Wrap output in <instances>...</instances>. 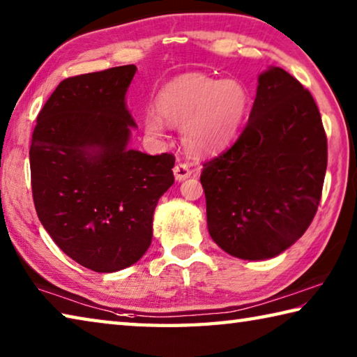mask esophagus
<instances>
[{
  "mask_svg": "<svg viewBox=\"0 0 357 357\" xmlns=\"http://www.w3.org/2000/svg\"><path fill=\"white\" fill-rule=\"evenodd\" d=\"M173 173H174V179L179 181V183H181V181L190 178L192 170L187 164H176L173 168Z\"/></svg>",
  "mask_w": 357,
  "mask_h": 357,
  "instance_id": "1",
  "label": "esophagus"
}]
</instances>
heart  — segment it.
Listing matches in <instances>:
<instances>
[{"instance_id": "b5f03b06", "label": "heart", "mask_w": 357, "mask_h": 357, "mask_svg": "<svg viewBox=\"0 0 357 357\" xmlns=\"http://www.w3.org/2000/svg\"><path fill=\"white\" fill-rule=\"evenodd\" d=\"M249 102V91L238 80L185 74L160 89L155 98L157 114L148 113L143 128L157 138L164 134L162 121L181 126V140L190 154H214L238 137Z\"/></svg>"}]
</instances>
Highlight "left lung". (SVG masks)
I'll return each mask as SVG.
<instances>
[{
	"label": "left lung",
	"instance_id": "obj_1",
	"mask_svg": "<svg viewBox=\"0 0 357 357\" xmlns=\"http://www.w3.org/2000/svg\"><path fill=\"white\" fill-rule=\"evenodd\" d=\"M326 167L328 140L312 94L269 66L238 142L203 165L211 238L241 259L280 255L315 217Z\"/></svg>",
	"mask_w": 357,
	"mask_h": 357
}]
</instances>
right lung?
Returning <instances> with one entry per match:
<instances>
[{
    "mask_svg": "<svg viewBox=\"0 0 357 357\" xmlns=\"http://www.w3.org/2000/svg\"><path fill=\"white\" fill-rule=\"evenodd\" d=\"M134 64L66 78L42 108L29 148L36 213L66 255L96 273L137 263L153 241L172 154L129 146Z\"/></svg>",
    "mask_w": 357,
    "mask_h": 357,
    "instance_id": "right-lung-1",
    "label": "right lung"
}]
</instances>
